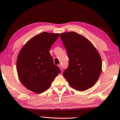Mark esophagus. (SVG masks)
I'll list each match as a JSON object with an SVG mask.
<instances>
[{
  "label": "esophagus",
  "instance_id": "34e87169",
  "mask_svg": "<svg viewBox=\"0 0 120 120\" xmlns=\"http://www.w3.org/2000/svg\"><path fill=\"white\" fill-rule=\"evenodd\" d=\"M58 67H59V68H60V70L62 71V66L61 65H60V64L58 65Z\"/></svg>",
  "mask_w": 120,
  "mask_h": 120
}]
</instances>
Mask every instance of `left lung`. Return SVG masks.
<instances>
[{"label": "left lung", "instance_id": "8db88e82", "mask_svg": "<svg viewBox=\"0 0 120 120\" xmlns=\"http://www.w3.org/2000/svg\"><path fill=\"white\" fill-rule=\"evenodd\" d=\"M69 64L63 76L73 89L85 91L95 85L102 72L101 57L89 39L74 31L60 34Z\"/></svg>", "mask_w": 120, "mask_h": 120}]
</instances>
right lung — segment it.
I'll return each mask as SVG.
<instances>
[{"label": "right lung", "instance_id": "1", "mask_svg": "<svg viewBox=\"0 0 120 120\" xmlns=\"http://www.w3.org/2000/svg\"><path fill=\"white\" fill-rule=\"evenodd\" d=\"M58 33L43 32L25 44L17 60V71L21 83L27 89L41 93L50 87L61 71L54 64L49 50Z\"/></svg>", "mask_w": 120, "mask_h": 120}]
</instances>
